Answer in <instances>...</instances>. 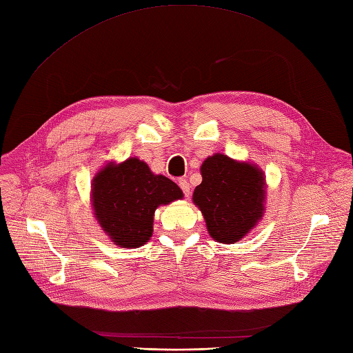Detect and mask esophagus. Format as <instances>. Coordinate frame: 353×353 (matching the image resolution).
<instances>
[{
	"mask_svg": "<svg viewBox=\"0 0 353 353\" xmlns=\"http://www.w3.org/2000/svg\"><path fill=\"white\" fill-rule=\"evenodd\" d=\"M179 186L182 189V192L185 194V196H189V192H191V188H189V183L186 182L185 179H179Z\"/></svg>",
	"mask_w": 353,
	"mask_h": 353,
	"instance_id": "1",
	"label": "esophagus"
}]
</instances>
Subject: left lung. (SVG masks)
Masks as SVG:
<instances>
[{"label":"left lung","mask_w":353,"mask_h":353,"mask_svg":"<svg viewBox=\"0 0 353 353\" xmlns=\"http://www.w3.org/2000/svg\"><path fill=\"white\" fill-rule=\"evenodd\" d=\"M203 182L195 188L207 231L230 245L243 239L263 218L265 179L261 170L216 153L201 165Z\"/></svg>","instance_id":"8db88e82"}]
</instances>
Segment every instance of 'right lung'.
<instances>
[{"mask_svg":"<svg viewBox=\"0 0 353 353\" xmlns=\"http://www.w3.org/2000/svg\"><path fill=\"white\" fill-rule=\"evenodd\" d=\"M182 196L173 180L155 176L137 158L104 167L92 183V205L99 225L114 245L130 249L143 246L152 237L157 207Z\"/></svg>","mask_w":353,"mask_h":353,"instance_id":"add662e5","label":"right lung"}]
</instances>
